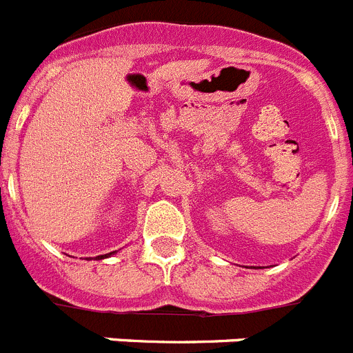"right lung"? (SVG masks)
Wrapping results in <instances>:
<instances>
[{
	"label": "right lung",
	"mask_w": 353,
	"mask_h": 353,
	"mask_svg": "<svg viewBox=\"0 0 353 353\" xmlns=\"http://www.w3.org/2000/svg\"><path fill=\"white\" fill-rule=\"evenodd\" d=\"M114 252V251H113ZM113 252H109V254H102V256H97L99 258V260H102V258H108V256H111V254H113Z\"/></svg>",
	"instance_id": "obj_1"
}]
</instances>
